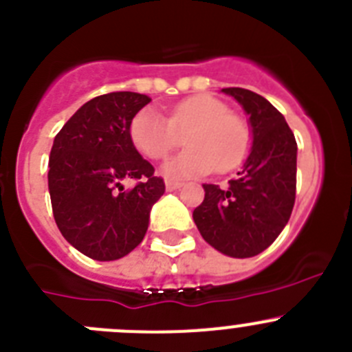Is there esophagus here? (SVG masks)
Instances as JSON below:
<instances>
[{"instance_id":"34e87169","label":"esophagus","mask_w":352,"mask_h":352,"mask_svg":"<svg viewBox=\"0 0 352 352\" xmlns=\"http://www.w3.org/2000/svg\"><path fill=\"white\" fill-rule=\"evenodd\" d=\"M165 186H166V191H177L179 187H182V182H179V180L168 179L165 182Z\"/></svg>"}]
</instances>
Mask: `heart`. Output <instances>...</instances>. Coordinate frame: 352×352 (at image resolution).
<instances>
[{
  "mask_svg": "<svg viewBox=\"0 0 352 352\" xmlns=\"http://www.w3.org/2000/svg\"><path fill=\"white\" fill-rule=\"evenodd\" d=\"M128 133L133 147L154 161L165 160L186 135L187 149L163 166L170 177H199L213 170L228 173L241 165L252 147L248 124L208 95L180 100L170 109L168 120L153 107L140 109Z\"/></svg>",
  "mask_w": 352,
  "mask_h": 352,
  "instance_id": "b5f03b06",
  "label": "heart"
}]
</instances>
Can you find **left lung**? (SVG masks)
<instances>
[{"mask_svg": "<svg viewBox=\"0 0 352 352\" xmlns=\"http://www.w3.org/2000/svg\"><path fill=\"white\" fill-rule=\"evenodd\" d=\"M250 116L254 146L238 179L228 187L205 184V199L192 212L203 239L236 258L258 255L287 226L297 187V142L283 114L262 95L222 88Z\"/></svg>", "mask_w": 352, "mask_h": 352, "instance_id": "1", "label": "left lung"}]
</instances>
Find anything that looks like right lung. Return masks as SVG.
<instances>
[{"label":"right lung","mask_w":352,"mask_h":352,"mask_svg":"<svg viewBox=\"0 0 352 352\" xmlns=\"http://www.w3.org/2000/svg\"><path fill=\"white\" fill-rule=\"evenodd\" d=\"M151 98L111 91L88 100L55 135L48 189L62 236L94 261H116L144 239L151 206L165 192L130 140V123ZM138 184L124 191L122 180Z\"/></svg>","instance_id":"add662e5"}]
</instances>
